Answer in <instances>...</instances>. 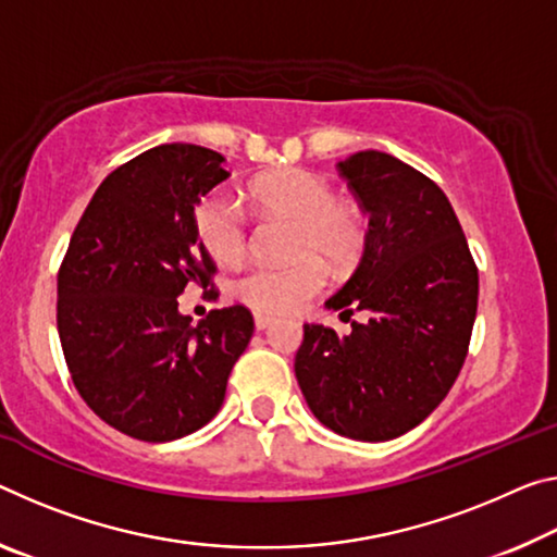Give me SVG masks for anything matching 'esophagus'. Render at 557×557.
Segmentation results:
<instances>
[{"instance_id":"34e87169","label":"esophagus","mask_w":557,"mask_h":557,"mask_svg":"<svg viewBox=\"0 0 557 557\" xmlns=\"http://www.w3.org/2000/svg\"><path fill=\"white\" fill-rule=\"evenodd\" d=\"M270 324H272V317L270 314H255V326H258L260 332L268 330Z\"/></svg>"}]
</instances>
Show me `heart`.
I'll use <instances>...</instances> for the list:
<instances>
[{
  "label": "heart",
  "instance_id": "obj_1",
  "mask_svg": "<svg viewBox=\"0 0 557 557\" xmlns=\"http://www.w3.org/2000/svg\"><path fill=\"white\" fill-rule=\"evenodd\" d=\"M255 206L295 223L287 264H252L233 282L235 297L264 314H287L305 307L326 285L323 260L334 270L357 260L364 245V223L322 175L305 168L264 173L247 188ZM196 235L218 262H235L247 247V220L237 200L223 190L210 193L196 208Z\"/></svg>",
  "mask_w": 557,
  "mask_h": 557
}]
</instances>
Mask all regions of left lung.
Segmentation results:
<instances>
[{"instance_id":"1","label":"left lung","mask_w":557,"mask_h":557,"mask_svg":"<svg viewBox=\"0 0 557 557\" xmlns=\"http://www.w3.org/2000/svg\"><path fill=\"white\" fill-rule=\"evenodd\" d=\"M369 215L364 252L330 310L364 312L339 337L305 324L295 376L307 406L334 434L389 441L429 417L469 355L479 270L438 185L382 151L339 163Z\"/></svg>"}]
</instances>
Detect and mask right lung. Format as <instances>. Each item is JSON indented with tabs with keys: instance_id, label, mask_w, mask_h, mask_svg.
I'll return each mask as SVG.
<instances>
[{
	"instance_id": "add662e5",
	"label": "right lung",
	"mask_w": 557,
	"mask_h": 557,
	"mask_svg": "<svg viewBox=\"0 0 557 557\" xmlns=\"http://www.w3.org/2000/svg\"><path fill=\"white\" fill-rule=\"evenodd\" d=\"M223 161L193 144L131 158L94 193L61 262L57 326L76 392L138 441L163 444L206 426L252 337L243 305L198 324L178 310L185 287H208L215 275L196 208L231 175Z\"/></svg>"
}]
</instances>
